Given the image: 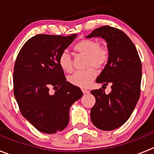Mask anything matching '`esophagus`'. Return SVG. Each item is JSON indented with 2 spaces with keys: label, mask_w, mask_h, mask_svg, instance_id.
Returning <instances> with one entry per match:
<instances>
[{
  "label": "esophagus",
  "mask_w": 154,
  "mask_h": 154,
  "mask_svg": "<svg viewBox=\"0 0 154 154\" xmlns=\"http://www.w3.org/2000/svg\"><path fill=\"white\" fill-rule=\"evenodd\" d=\"M82 92L84 93V94H87V93H89L88 90H85V89H83V90H82Z\"/></svg>",
  "instance_id": "obj_1"
}]
</instances>
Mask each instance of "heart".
Returning a JSON list of instances; mask_svg holds the SVG:
<instances>
[{
  "label": "heart",
  "mask_w": 154,
  "mask_h": 154,
  "mask_svg": "<svg viewBox=\"0 0 154 154\" xmlns=\"http://www.w3.org/2000/svg\"><path fill=\"white\" fill-rule=\"evenodd\" d=\"M74 50L78 54L87 57V67L93 65L96 68H102L106 65L109 57L108 48L105 46H100V43L96 40H81L74 45ZM58 63L64 71H72V59L66 51L61 53L58 57ZM96 76V70L93 67H90L84 71H77L68 77V80L73 85L84 88L91 84Z\"/></svg>",
  "instance_id": "heart-1"
}]
</instances>
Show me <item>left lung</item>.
Segmentation results:
<instances>
[{"instance_id":"obj_1","label":"left lung","mask_w":154,"mask_h":154,"mask_svg":"<svg viewBox=\"0 0 154 154\" xmlns=\"http://www.w3.org/2000/svg\"><path fill=\"white\" fill-rule=\"evenodd\" d=\"M101 37L106 40L109 57L96 82L112 91L102 90L91 93L96 103L91 109L93 124L103 131H112L124 125L133 112L140 93L142 67L140 57L131 40L122 30L109 26L96 29L86 38Z\"/></svg>"}]
</instances>
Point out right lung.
Segmentation results:
<instances>
[{
    "instance_id": "add662e5",
    "label": "right lung",
    "mask_w": 154,
    "mask_h": 154,
    "mask_svg": "<svg viewBox=\"0 0 154 154\" xmlns=\"http://www.w3.org/2000/svg\"><path fill=\"white\" fill-rule=\"evenodd\" d=\"M68 36L36 35L17 55L14 70V93L24 118L45 134L61 131L69 122V110L83 96L78 87L66 81L58 63L61 53L74 41ZM57 90L54 94L50 87Z\"/></svg>"
}]
</instances>
